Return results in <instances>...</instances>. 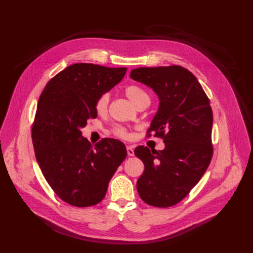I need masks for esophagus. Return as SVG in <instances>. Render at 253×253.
Instances as JSON below:
<instances>
[{"instance_id": "obj_1", "label": "esophagus", "mask_w": 253, "mask_h": 253, "mask_svg": "<svg viewBox=\"0 0 253 253\" xmlns=\"http://www.w3.org/2000/svg\"><path fill=\"white\" fill-rule=\"evenodd\" d=\"M126 151H127V155L128 156H134V149L131 146H127L126 147Z\"/></svg>"}]
</instances>
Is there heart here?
Instances as JSON below:
<instances>
[{
  "instance_id": "b5f03b06",
  "label": "heart",
  "mask_w": 253,
  "mask_h": 253,
  "mask_svg": "<svg viewBox=\"0 0 253 253\" xmlns=\"http://www.w3.org/2000/svg\"><path fill=\"white\" fill-rule=\"evenodd\" d=\"M126 94L128 98V100L135 106H137L138 104H140L144 101H150L149 95L147 94V92L137 85L127 86L126 89ZM108 103H109V94L104 93V94L100 95V97L97 99V101H95V111H97V113H99V114L105 113L107 110ZM113 134L120 138L127 137V133H126V128L120 127V126L115 127L113 129Z\"/></svg>"
}]
</instances>
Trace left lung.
<instances>
[{
    "label": "left lung",
    "mask_w": 253,
    "mask_h": 253,
    "mask_svg": "<svg viewBox=\"0 0 253 253\" xmlns=\"http://www.w3.org/2000/svg\"><path fill=\"white\" fill-rule=\"evenodd\" d=\"M129 76L158 95L159 108L148 131L165 143V149L152 153L144 146L135 149L145 166L137 181L138 194L148 205L171 207L187 196L211 162L209 99L195 75L180 66L137 68Z\"/></svg>",
    "instance_id": "obj_1"
}]
</instances>
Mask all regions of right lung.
<instances>
[{"mask_svg": "<svg viewBox=\"0 0 253 253\" xmlns=\"http://www.w3.org/2000/svg\"><path fill=\"white\" fill-rule=\"evenodd\" d=\"M126 70L71 65L40 95L32 128L35 155L48 184L72 206L100 203L126 158L123 142L103 139L92 146L81 131L89 118L98 116L95 101L122 81Z\"/></svg>", "mask_w": 253, "mask_h": 253, "instance_id": "add662e5", "label": "right lung"}]
</instances>
